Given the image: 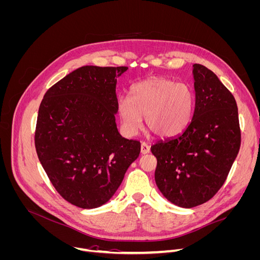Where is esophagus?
<instances>
[{"instance_id": "34e87169", "label": "esophagus", "mask_w": 260, "mask_h": 260, "mask_svg": "<svg viewBox=\"0 0 260 260\" xmlns=\"http://www.w3.org/2000/svg\"><path fill=\"white\" fill-rule=\"evenodd\" d=\"M149 149H151V146H149L147 143L143 142L142 144H141V153H142V154L149 153Z\"/></svg>"}]
</instances>
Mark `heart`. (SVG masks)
I'll return each mask as SVG.
<instances>
[{"mask_svg":"<svg viewBox=\"0 0 260 260\" xmlns=\"http://www.w3.org/2000/svg\"><path fill=\"white\" fill-rule=\"evenodd\" d=\"M195 106V93L190 84L162 77L148 78L131 88V98L121 95L117 109L122 130L135 136L145 116L147 128L156 136L170 138L190 123Z\"/></svg>","mask_w":260,"mask_h":260,"instance_id":"1","label":"heart"}]
</instances>
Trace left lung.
Returning a JSON list of instances; mask_svg holds the SVG:
<instances>
[{
  "instance_id": "left-lung-1",
  "label": "left lung",
  "mask_w": 260,
  "mask_h": 260,
  "mask_svg": "<svg viewBox=\"0 0 260 260\" xmlns=\"http://www.w3.org/2000/svg\"><path fill=\"white\" fill-rule=\"evenodd\" d=\"M195 108L177 137L151 147L155 182L170 203L192 208L206 203L224 183L241 145L238 105L219 78L193 65Z\"/></svg>"
}]
</instances>
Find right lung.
I'll return each instance as SVG.
<instances>
[{"mask_svg":"<svg viewBox=\"0 0 260 260\" xmlns=\"http://www.w3.org/2000/svg\"><path fill=\"white\" fill-rule=\"evenodd\" d=\"M128 67L83 66L48 90L39 108L36 149L67 202L83 209L111 200L141 151L116 124L117 78Z\"/></svg>","mask_w":260,"mask_h":260,"instance_id":"right-lung-1","label":"right lung"}]
</instances>
